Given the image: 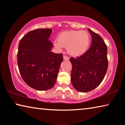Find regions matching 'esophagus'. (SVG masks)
Segmentation results:
<instances>
[{
    "instance_id": "1",
    "label": "esophagus",
    "mask_w": 125,
    "mask_h": 125,
    "mask_svg": "<svg viewBox=\"0 0 125 125\" xmlns=\"http://www.w3.org/2000/svg\"><path fill=\"white\" fill-rule=\"evenodd\" d=\"M63 59H64V60L65 61H68L69 58L68 57H67L66 56H63Z\"/></svg>"
}]
</instances>
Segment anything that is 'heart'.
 Segmentation results:
<instances>
[{"label": "heart", "instance_id": "1", "mask_svg": "<svg viewBox=\"0 0 125 125\" xmlns=\"http://www.w3.org/2000/svg\"><path fill=\"white\" fill-rule=\"evenodd\" d=\"M90 42L89 35L86 31H68L61 33L58 40L53 42V45L59 51H62L63 47H67L69 54L79 57L87 51Z\"/></svg>", "mask_w": 125, "mask_h": 125}]
</instances>
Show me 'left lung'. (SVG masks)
I'll return each mask as SVG.
<instances>
[{"instance_id":"left-lung-1","label":"left lung","mask_w":125,"mask_h":125,"mask_svg":"<svg viewBox=\"0 0 125 125\" xmlns=\"http://www.w3.org/2000/svg\"><path fill=\"white\" fill-rule=\"evenodd\" d=\"M88 30L92 38L90 48L83 56L70 58L72 84L77 91L83 93L90 92L100 85L108 67L106 45L100 35Z\"/></svg>"}]
</instances>
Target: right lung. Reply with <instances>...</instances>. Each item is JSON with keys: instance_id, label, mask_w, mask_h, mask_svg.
<instances>
[{"instance_id": "obj_1", "label": "right lung", "mask_w": 125, "mask_h": 125, "mask_svg": "<svg viewBox=\"0 0 125 125\" xmlns=\"http://www.w3.org/2000/svg\"><path fill=\"white\" fill-rule=\"evenodd\" d=\"M52 30L39 29L26 33L19 44L18 65L23 80L37 90H47L56 83L63 54L51 51Z\"/></svg>"}]
</instances>
